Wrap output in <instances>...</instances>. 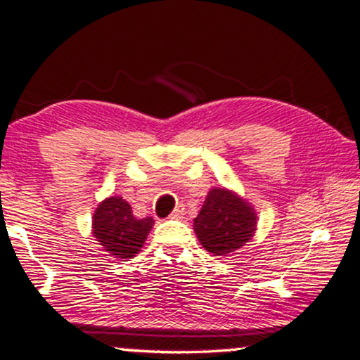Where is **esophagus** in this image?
I'll use <instances>...</instances> for the list:
<instances>
[{"mask_svg":"<svg viewBox=\"0 0 360 360\" xmlns=\"http://www.w3.org/2000/svg\"><path fill=\"white\" fill-rule=\"evenodd\" d=\"M184 213H186V210H184V205H177V207L174 208V212L171 213V219H183Z\"/></svg>","mask_w":360,"mask_h":360,"instance_id":"1","label":"esophagus"}]
</instances>
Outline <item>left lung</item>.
<instances>
[{"label":"left lung","instance_id":"8db88e82","mask_svg":"<svg viewBox=\"0 0 360 360\" xmlns=\"http://www.w3.org/2000/svg\"><path fill=\"white\" fill-rule=\"evenodd\" d=\"M256 231V213L236 193L213 188L195 219L201 246L215 256L238 251Z\"/></svg>","mask_w":360,"mask_h":360}]
</instances>
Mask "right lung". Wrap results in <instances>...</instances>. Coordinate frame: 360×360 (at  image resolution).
<instances>
[{
    "label": "right lung",
    "mask_w": 360,
    "mask_h": 360,
    "mask_svg": "<svg viewBox=\"0 0 360 360\" xmlns=\"http://www.w3.org/2000/svg\"><path fill=\"white\" fill-rule=\"evenodd\" d=\"M152 225V217L136 219L131 205L121 196H110L102 201L92 219L96 239L110 256L120 259L133 258L141 250Z\"/></svg>",
    "instance_id": "right-lung-1"
}]
</instances>
